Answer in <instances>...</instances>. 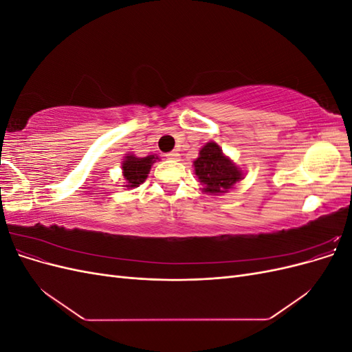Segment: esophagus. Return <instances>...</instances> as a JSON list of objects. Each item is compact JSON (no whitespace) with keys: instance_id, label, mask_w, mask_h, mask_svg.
Wrapping results in <instances>:
<instances>
[{"instance_id":"esophagus-1","label":"esophagus","mask_w":352,"mask_h":352,"mask_svg":"<svg viewBox=\"0 0 352 352\" xmlns=\"http://www.w3.org/2000/svg\"><path fill=\"white\" fill-rule=\"evenodd\" d=\"M166 157L168 158V160H175V162H177V160H179V153L177 151H170V153H167L166 154Z\"/></svg>"}]
</instances>
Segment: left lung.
<instances>
[{
	"mask_svg": "<svg viewBox=\"0 0 352 352\" xmlns=\"http://www.w3.org/2000/svg\"><path fill=\"white\" fill-rule=\"evenodd\" d=\"M194 166L201 185H204L202 190L207 194H225L242 179L241 170L223 155L214 142H208L201 148Z\"/></svg>",
	"mask_w": 352,
	"mask_h": 352,
	"instance_id": "left-lung-1",
	"label": "left lung"
}]
</instances>
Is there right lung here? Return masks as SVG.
I'll list each match as a JSON object with an SVG mask.
<instances>
[{
  "label": "right lung",
  "instance_id": "obj_1",
  "mask_svg": "<svg viewBox=\"0 0 352 352\" xmlns=\"http://www.w3.org/2000/svg\"><path fill=\"white\" fill-rule=\"evenodd\" d=\"M155 155H148L144 158H138L133 155H127L123 162V176L127 182V188L140 186L148 176L151 164L155 162Z\"/></svg>",
  "mask_w": 352,
  "mask_h": 352
}]
</instances>
